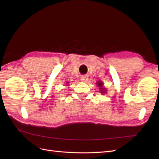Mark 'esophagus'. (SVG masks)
Here are the masks:
<instances>
[{"mask_svg":"<svg viewBox=\"0 0 159 159\" xmlns=\"http://www.w3.org/2000/svg\"><path fill=\"white\" fill-rule=\"evenodd\" d=\"M80 80H81V81H83V82H87V80H88V76H82L81 77H80Z\"/></svg>","mask_w":159,"mask_h":159,"instance_id":"obj_1","label":"esophagus"}]
</instances>
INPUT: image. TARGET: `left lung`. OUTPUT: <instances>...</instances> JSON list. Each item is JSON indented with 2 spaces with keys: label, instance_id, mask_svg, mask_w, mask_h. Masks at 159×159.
<instances>
[{
  "label": "left lung",
  "instance_id": "8db88e82",
  "mask_svg": "<svg viewBox=\"0 0 159 159\" xmlns=\"http://www.w3.org/2000/svg\"><path fill=\"white\" fill-rule=\"evenodd\" d=\"M96 85L98 86V87H100V93H106V89L105 88H104L103 87V83L102 82V81H98V82H97V83H96Z\"/></svg>",
  "mask_w": 159,
  "mask_h": 159
}]
</instances>
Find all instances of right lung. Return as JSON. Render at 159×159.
Masks as SVG:
<instances>
[{
	"instance_id": "add662e5",
	"label": "right lung",
	"mask_w": 159,
	"mask_h": 159,
	"mask_svg": "<svg viewBox=\"0 0 159 159\" xmlns=\"http://www.w3.org/2000/svg\"><path fill=\"white\" fill-rule=\"evenodd\" d=\"M68 83H67V85H68Z\"/></svg>"
}]
</instances>
